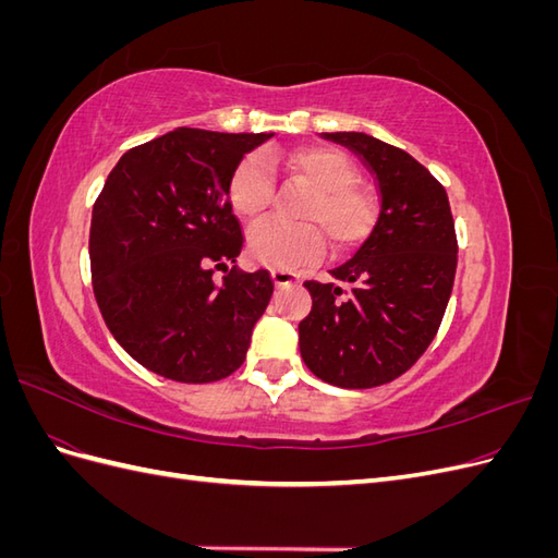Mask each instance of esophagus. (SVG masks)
<instances>
[{"instance_id": "1", "label": "esophagus", "mask_w": 558, "mask_h": 558, "mask_svg": "<svg viewBox=\"0 0 558 558\" xmlns=\"http://www.w3.org/2000/svg\"><path fill=\"white\" fill-rule=\"evenodd\" d=\"M272 279H275L277 286H289V283H295V281H298V275L293 272V269L277 267V269H272Z\"/></svg>"}]
</instances>
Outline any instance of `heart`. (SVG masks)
Here are the masks:
<instances>
[{
	"instance_id": "1",
	"label": "heart",
	"mask_w": 558,
	"mask_h": 558,
	"mask_svg": "<svg viewBox=\"0 0 558 558\" xmlns=\"http://www.w3.org/2000/svg\"><path fill=\"white\" fill-rule=\"evenodd\" d=\"M275 167L312 185L302 205L305 223L267 221L248 232V256L269 267H291L316 260L326 248L327 232L337 251L365 242L377 223V199L356 183L359 172L342 150L300 146L289 154L244 156L230 174L228 197L232 209L248 223L267 214L275 197Z\"/></svg>"
}]
</instances>
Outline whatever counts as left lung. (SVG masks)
<instances>
[{"instance_id": "8db88e82", "label": "left lung", "mask_w": 558, "mask_h": 558, "mask_svg": "<svg viewBox=\"0 0 558 558\" xmlns=\"http://www.w3.org/2000/svg\"><path fill=\"white\" fill-rule=\"evenodd\" d=\"M375 174L379 221L356 256L332 269L337 283L305 281L312 312L300 353L340 388L398 379L424 356L453 289L459 242L445 185L402 148L363 132H324Z\"/></svg>"}]
</instances>
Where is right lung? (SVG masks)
Listing matches in <instances>:
<instances>
[{"label":"right lung","mask_w":558,"mask_h":558,"mask_svg":"<svg viewBox=\"0 0 558 558\" xmlns=\"http://www.w3.org/2000/svg\"><path fill=\"white\" fill-rule=\"evenodd\" d=\"M272 134L177 128L130 148L93 205L90 275L116 342L150 373L211 384L238 369L275 281L244 272L228 181ZM223 268L221 284L213 269Z\"/></svg>","instance_id":"right-lung-1"}]
</instances>
